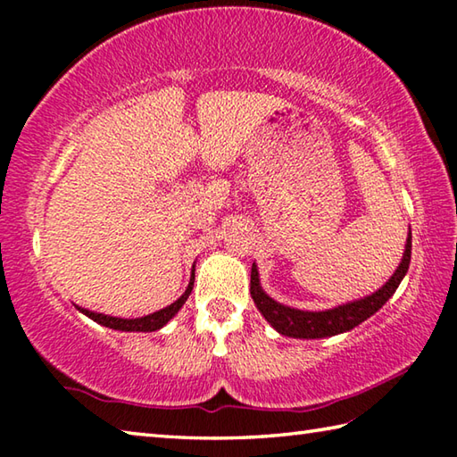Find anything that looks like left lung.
<instances>
[{"mask_svg": "<svg viewBox=\"0 0 457 457\" xmlns=\"http://www.w3.org/2000/svg\"><path fill=\"white\" fill-rule=\"evenodd\" d=\"M409 262H411V229H409L401 264L397 266L389 280H386L377 292L369 294V296L335 306L330 308V311H298V308H290L276 303L274 298H270L268 294L262 290L256 264H252L250 294L262 316H264L280 335L292 338H327L340 335V332L353 330L354 327H359L361 322H365L369 316H373L399 288L401 280H403L409 270Z\"/></svg>", "mask_w": 457, "mask_h": 457, "instance_id": "left-lung-1", "label": "left lung"}]
</instances>
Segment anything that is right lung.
<instances>
[{"label":"right lung","mask_w":457,"mask_h":457,"mask_svg":"<svg viewBox=\"0 0 457 457\" xmlns=\"http://www.w3.org/2000/svg\"><path fill=\"white\" fill-rule=\"evenodd\" d=\"M193 272H195V268H193ZM193 272H191V280H189L187 290H185L173 304L161 308V311L153 312V314L141 316V319H119V316L92 312V311H87V308H80V306H76V308H79L82 314H87L88 319H92L98 324H103V327L114 328V330H125V332H153V330H159V328H163L165 324L171 320L177 312H179V308L185 304V300L189 298V294L193 290V280H195V274H193Z\"/></svg>","instance_id":"right-lung-1"}]
</instances>
